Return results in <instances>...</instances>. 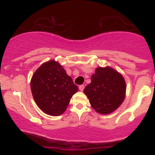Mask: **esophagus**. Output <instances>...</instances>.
I'll return each mask as SVG.
<instances>
[{"label": "esophagus", "instance_id": "obj_1", "mask_svg": "<svg viewBox=\"0 0 155 155\" xmlns=\"http://www.w3.org/2000/svg\"><path fill=\"white\" fill-rule=\"evenodd\" d=\"M79 89H80V91H83V90L84 89V84H81V85L79 86Z\"/></svg>", "mask_w": 155, "mask_h": 155}]
</instances>
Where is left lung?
Segmentation results:
<instances>
[{
	"instance_id": "obj_1",
	"label": "left lung",
	"mask_w": 155,
	"mask_h": 155,
	"mask_svg": "<svg viewBox=\"0 0 155 155\" xmlns=\"http://www.w3.org/2000/svg\"><path fill=\"white\" fill-rule=\"evenodd\" d=\"M84 92L91 107L100 114H109L123 103L126 94L124 77L112 68H98Z\"/></svg>"
}]
</instances>
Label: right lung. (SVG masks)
I'll return each mask as SVG.
<instances>
[{"mask_svg":"<svg viewBox=\"0 0 155 155\" xmlns=\"http://www.w3.org/2000/svg\"><path fill=\"white\" fill-rule=\"evenodd\" d=\"M31 90L39 109L50 116H60L65 112L73 94L78 87L55 61L42 64L31 79Z\"/></svg>","mask_w":155,"mask_h":155,"instance_id":"right-lung-1","label":"right lung"}]
</instances>
